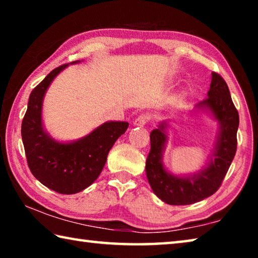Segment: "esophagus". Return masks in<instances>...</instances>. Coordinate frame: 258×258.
I'll return each mask as SVG.
<instances>
[{
  "label": "esophagus",
  "instance_id": "esophagus-1",
  "mask_svg": "<svg viewBox=\"0 0 258 258\" xmlns=\"http://www.w3.org/2000/svg\"><path fill=\"white\" fill-rule=\"evenodd\" d=\"M149 118H150V117L148 116V115H140L139 117H137V118H135L134 125L142 127V126H145L148 123V120H149Z\"/></svg>",
  "mask_w": 258,
  "mask_h": 258
}]
</instances>
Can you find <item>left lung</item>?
<instances>
[{
  "label": "left lung",
  "instance_id": "left-lung-1",
  "mask_svg": "<svg viewBox=\"0 0 258 258\" xmlns=\"http://www.w3.org/2000/svg\"><path fill=\"white\" fill-rule=\"evenodd\" d=\"M207 97L196 109L209 113L217 121L218 132L209 161L197 173L174 175L165 168L163 154L168 140L167 121H161L150 133L151 148L146 161L148 182L157 197L168 205H191L215 194L234 158L239 115L228 85L216 73H212Z\"/></svg>",
  "mask_w": 258,
  "mask_h": 258
}]
</instances>
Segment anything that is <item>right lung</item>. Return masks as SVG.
<instances>
[{
	"mask_svg": "<svg viewBox=\"0 0 258 258\" xmlns=\"http://www.w3.org/2000/svg\"><path fill=\"white\" fill-rule=\"evenodd\" d=\"M81 62L73 61L71 64ZM69 63L52 71L29 95L21 124V138L28 167L43 185L58 194L73 195L86 189L101 173L113 143L128 127L127 121H106L75 141H56L42 120L43 100L51 83Z\"/></svg>",
	"mask_w": 258,
	"mask_h": 258,
	"instance_id": "1",
	"label": "right lung"
}]
</instances>
